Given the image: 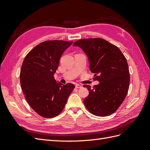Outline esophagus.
Instances as JSON below:
<instances>
[{
	"instance_id": "34e87169",
	"label": "esophagus",
	"mask_w": 150,
	"mask_h": 150,
	"mask_svg": "<svg viewBox=\"0 0 150 150\" xmlns=\"http://www.w3.org/2000/svg\"><path fill=\"white\" fill-rule=\"evenodd\" d=\"M75 87H76V88L79 89V88H82V86H81L79 85V84H76V85H75Z\"/></svg>"
}]
</instances>
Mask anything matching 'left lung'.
Listing matches in <instances>:
<instances>
[{
	"instance_id": "obj_1",
	"label": "left lung",
	"mask_w": 150,
	"mask_h": 150,
	"mask_svg": "<svg viewBox=\"0 0 150 150\" xmlns=\"http://www.w3.org/2000/svg\"><path fill=\"white\" fill-rule=\"evenodd\" d=\"M73 46L83 50L88 57L89 69L99 83L88 88L84 104L91 114L106 116L115 112L125 99L129 86L128 62L120 49L101 38L81 39Z\"/></svg>"
}]
</instances>
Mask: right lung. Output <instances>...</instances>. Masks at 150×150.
Instances as JSON below:
<instances>
[{"instance_id":"add662e5","label":"right lung","mask_w":150,"mask_h":150,"mask_svg":"<svg viewBox=\"0 0 150 150\" xmlns=\"http://www.w3.org/2000/svg\"><path fill=\"white\" fill-rule=\"evenodd\" d=\"M72 41L48 40L40 43L28 54L20 72V81L25 98L40 116L55 117L64 109L75 86L56 82L54 74L60 59Z\"/></svg>"}]
</instances>
